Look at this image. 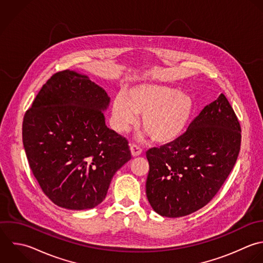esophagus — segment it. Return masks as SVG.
I'll return each mask as SVG.
<instances>
[{
  "label": "esophagus",
  "mask_w": 263,
  "mask_h": 263,
  "mask_svg": "<svg viewBox=\"0 0 263 263\" xmlns=\"http://www.w3.org/2000/svg\"><path fill=\"white\" fill-rule=\"evenodd\" d=\"M130 151H131L132 157H134V158L140 156L141 153H142V149L138 145H136V144H131L130 145Z\"/></svg>",
  "instance_id": "1"
}]
</instances>
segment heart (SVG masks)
Returning a JSON list of instances; mask_svg holds the SVG:
<instances>
[{
	"instance_id": "1",
	"label": "heart",
	"mask_w": 263,
	"mask_h": 263,
	"mask_svg": "<svg viewBox=\"0 0 263 263\" xmlns=\"http://www.w3.org/2000/svg\"><path fill=\"white\" fill-rule=\"evenodd\" d=\"M195 100L185 91L154 83H143L117 95L111 104V125L127 132L141 117V126L152 140L172 144L187 130L195 112Z\"/></svg>"
}]
</instances>
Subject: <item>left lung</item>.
I'll return each mask as SVG.
<instances>
[{"label": "left lung", "mask_w": 263, "mask_h": 263, "mask_svg": "<svg viewBox=\"0 0 263 263\" xmlns=\"http://www.w3.org/2000/svg\"><path fill=\"white\" fill-rule=\"evenodd\" d=\"M241 127L223 94L206 105L180 139L147 151L146 197L155 212L182 217L206 206L238 159Z\"/></svg>", "instance_id": "obj_1"}]
</instances>
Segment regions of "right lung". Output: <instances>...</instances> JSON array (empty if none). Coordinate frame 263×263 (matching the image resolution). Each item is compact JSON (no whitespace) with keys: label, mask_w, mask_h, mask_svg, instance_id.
<instances>
[{"label":"right lung","mask_w":263,"mask_h":263,"mask_svg":"<svg viewBox=\"0 0 263 263\" xmlns=\"http://www.w3.org/2000/svg\"><path fill=\"white\" fill-rule=\"evenodd\" d=\"M109 103L105 90L87 74L66 69L47 81L23 118L29 167L59 207L98 206L116 172L131 160L128 141L105 125Z\"/></svg>","instance_id":"add662e5"}]
</instances>
